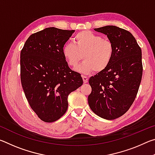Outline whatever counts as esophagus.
I'll list each match as a JSON object with an SVG mask.
<instances>
[{"instance_id": "34e87169", "label": "esophagus", "mask_w": 155, "mask_h": 155, "mask_svg": "<svg viewBox=\"0 0 155 155\" xmlns=\"http://www.w3.org/2000/svg\"><path fill=\"white\" fill-rule=\"evenodd\" d=\"M82 78H83V83H86L88 82V78L87 77H85V76H82Z\"/></svg>"}]
</instances>
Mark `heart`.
<instances>
[{
    "instance_id": "obj_1",
    "label": "heart",
    "mask_w": 155,
    "mask_h": 155,
    "mask_svg": "<svg viewBox=\"0 0 155 155\" xmlns=\"http://www.w3.org/2000/svg\"><path fill=\"white\" fill-rule=\"evenodd\" d=\"M74 45L65 44L62 48V54L65 61L75 68L81 61L83 64L77 68L78 72L89 74L96 70L101 72L105 70L114 57V47L108 39L103 38L91 31L78 33L73 39Z\"/></svg>"
}]
</instances>
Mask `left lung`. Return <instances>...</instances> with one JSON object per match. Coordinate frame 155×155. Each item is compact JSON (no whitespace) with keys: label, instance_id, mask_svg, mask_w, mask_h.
<instances>
[{"label":"left lung","instance_id":"left-lung-1","mask_svg":"<svg viewBox=\"0 0 155 155\" xmlns=\"http://www.w3.org/2000/svg\"><path fill=\"white\" fill-rule=\"evenodd\" d=\"M108 37L114 57L103 72L90 77L88 103L94 114L114 120L127 112L134 102L142 77L141 50L129 31L115 26L94 28Z\"/></svg>","mask_w":155,"mask_h":155}]
</instances>
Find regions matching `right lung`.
I'll use <instances>...</instances> for the list:
<instances>
[{"label": "right lung", "mask_w": 155, "mask_h": 155, "mask_svg": "<svg viewBox=\"0 0 155 155\" xmlns=\"http://www.w3.org/2000/svg\"><path fill=\"white\" fill-rule=\"evenodd\" d=\"M74 30L46 28L30 35L20 52V79L26 98L39 118L53 122L66 112L68 96L83 85L62 48Z\"/></svg>", "instance_id": "1"}]
</instances>
